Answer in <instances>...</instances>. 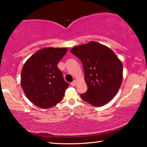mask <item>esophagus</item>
I'll return each mask as SVG.
<instances>
[{"label":"esophagus","mask_w":147,"mask_h":147,"mask_svg":"<svg viewBox=\"0 0 147 147\" xmlns=\"http://www.w3.org/2000/svg\"><path fill=\"white\" fill-rule=\"evenodd\" d=\"M76 84H77L76 81V80H74L73 82H71V83H70V85H71V86H74L76 85Z\"/></svg>","instance_id":"esophagus-1"}]
</instances>
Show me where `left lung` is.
I'll list each match as a JSON object with an SVG mask.
<instances>
[{
    "label": "left lung",
    "mask_w": 147,
    "mask_h": 147,
    "mask_svg": "<svg viewBox=\"0 0 147 147\" xmlns=\"http://www.w3.org/2000/svg\"><path fill=\"white\" fill-rule=\"evenodd\" d=\"M71 52L82 61L88 86L81 98L95 107L107 104L121 85V61L110 48L93 41L74 47Z\"/></svg>",
    "instance_id": "1"
}]
</instances>
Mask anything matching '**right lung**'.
<instances>
[{
  "instance_id": "obj_1",
  "label": "right lung",
  "mask_w": 147,
  "mask_h": 147,
  "mask_svg": "<svg viewBox=\"0 0 147 147\" xmlns=\"http://www.w3.org/2000/svg\"><path fill=\"white\" fill-rule=\"evenodd\" d=\"M67 51V48H43L24 63L21 85L34 105L48 109L62 100L69 83L64 81L57 65Z\"/></svg>"
}]
</instances>
